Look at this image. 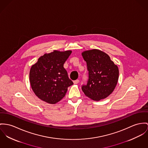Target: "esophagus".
<instances>
[{"label":"esophagus","mask_w":148,"mask_h":148,"mask_svg":"<svg viewBox=\"0 0 148 148\" xmlns=\"http://www.w3.org/2000/svg\"><path fill=\"white\" fill-rule=\"evenodd\" d=\"M79 82V80L78 79L75 80H74V81L73 82L74 84H78Z\"/></svg>","instance_id":"esophagus-1"}]
</instances>
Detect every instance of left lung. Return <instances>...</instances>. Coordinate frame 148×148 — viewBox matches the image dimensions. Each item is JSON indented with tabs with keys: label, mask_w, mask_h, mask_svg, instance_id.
Wrapping results in <instances>:
<instances>
[{
	"label": "left lung",
	"mask_w": 148,
	"mask_h": 148,
	"mask_svg": "<svg viewBox=\"0 0 148 148\" xmlns=\"http://www.w3.org/2000/svg\"><path fill=\"white\" fill-rule=\"evenodd\" d=\"M82 56L87 63L88 80L82 90L94 101L108 97L114 90L119 78V69L109 56L99 49L83 51Z\"/></svg>",
	"instance_id": "8db88e82"
}]
</instances>
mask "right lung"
Instances as JSON below:
<instances>
[{
    "label": "right lung",
    "mask_w": 148,
    "mask_h": 148,
    "mask_svg": "<svg viewBox=\"0 0 148 148\" xmlns=\"http://www.w3.org/2000/svg\"><path fill=\"white\" fill-rule=\"evenodd\" d=\"M72 51L70 50L45 53L32 66L30 83L35 95L43 101L55 104L66 95L69 86L73 84L69 78L64 64Z\"/></svg>",
    "instance_id": "obj_1"
}]
</instances>
